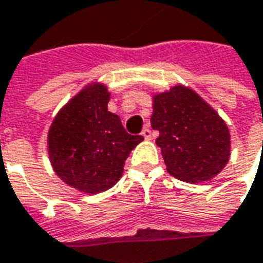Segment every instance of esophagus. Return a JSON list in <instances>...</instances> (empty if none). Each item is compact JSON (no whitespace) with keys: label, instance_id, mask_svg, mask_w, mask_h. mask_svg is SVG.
I'll return each instance as SVG.
<instances>
[{"label":"esophagus","instance_id":"obj_1","mask_svg":"<svg viewBox=\"0 0 263 263\" xmlns=\"http://www.w3.org/2000/svg\"><path fill=\"white\" fill-rule=\"evenodd\" d=\"M141 135H142L145 139H149L151 138V129H149V128H144L142 132H141Z\"/></svg>","mask_w":263,"mask_h":263}]
</instances>
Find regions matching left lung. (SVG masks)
Masks as SVG:
<instances>
[{
    "label": "left lung",
    "mask_w": 263,
    "mask_h": 263,
    "mask_svg": "<svg viewBox=\"0 0 263 263\" xmlns=\"http://www.w3.org/2000/svg\"><path fill=\"white\" fill-rule=\"evenodd\" d=\"M151 126L160 132L155 142L167 171L181 181H209L229 161L228 125L189 87L177 85L155 95Z\"/></svg>",
    "instance_id": "8db88e82"
}]
</instances>
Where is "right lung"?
I'll use <instances>...</instances> for the list:
<instances>
[{
  "mask_svg": "<svg viewBox=\"0 0 263 263\" xmlns=\"http://www.w3.org/2000/svg\"><path fill=\"white\" fill-rule=\"evenodd\" d=\"M110 93L102 83L85 87L66 103L50 126V162L64 183L96 194L118 183L125 160L142 135L125 131L121 118L109 112Z\"/></svg>",
  "mask_w": 263,
  "mask_h": 263,
  "instance_id": "obj_1",
  "label": "right lung"
}]
</instances>
